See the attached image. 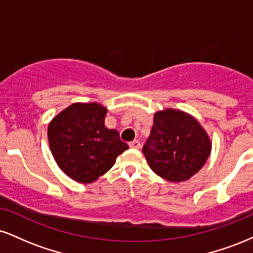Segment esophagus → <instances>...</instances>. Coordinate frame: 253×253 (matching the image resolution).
<instances>
[{
  "mask_svg": "<svg viewBox=\"0 0 253 253\" xmlns=\"http://www.w3.org/2000/svg\"><path fill=\"white\" fill-rule=\"evenodd\" d=\"M140 146H141V145H140V141H139V140H133V141H130V143H129L130 149L138 150V149H140Z\"/></svg>",
  "mask_w": 253,
  "mask_h": 253,
  "instance_id": "34e87169",
  "label": "esophagus"
}]
</instances>
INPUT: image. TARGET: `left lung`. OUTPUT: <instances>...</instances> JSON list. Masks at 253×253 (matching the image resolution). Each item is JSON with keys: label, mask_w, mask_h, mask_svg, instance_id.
Masks as SVG:
<instances>
[{"label": "left lung", "mask_w": 253, "mask_h": 253, "mask_svg": "<svg viewBox=\"0 0 253 253\" xmlns=\"http://www.w3.org/2000/svg\"><path fill=\"white\" fill-rule=\"evenodd\" d=\"M207 132L195 118L177 109L157 112L143 153L155 173L169 182L189 179L211 155Z\"/></svg>", "instance_id": "8db88e82"}]
</instances>
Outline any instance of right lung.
I'll use <instances>...</instances> for the list:
<instances>
[{
  "mask_svg": "<svg viewBox=\"0 0 253 253\" xmlns=\"http://www.w3.org/2000/svg\"><path fill=\"white\" fill-rule=\"evenodd\" d=\"M106 107L96 102L72 103L48 125V144L54 161L78 183L96 181L128 149L117 129L106 127Z\"/></svg>",
  "mask_w": 253,
  "mask_h": 253,
  "instance_id": "add662e5",
  "label": "right lung"
}]
</instances>
